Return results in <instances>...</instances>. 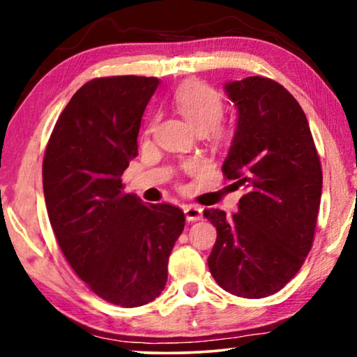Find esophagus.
Segmentation results:
<instances>
[{"instance_id":"esophagus-1","label":"esophagus","mask_w":357,"mask_h":357,"mask_svg":"<svg viewBox=\"0 0 357 357\" xmlns=\"http://www.w3.org/2000/svg\"><path fill=\"white\" fill-rule=\"evenodd\" d=\"M183 213L188 222H195V221H199V219H203V209L197 206V204H187V206L183 208Z\"/></svg>"}]
</instances>
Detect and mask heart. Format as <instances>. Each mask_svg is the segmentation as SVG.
<instances>
[{"instance_id":"1","label":"heart","mask_w":357,"mask_h":357,"mask_svg":"<svg viewBox=\"0 0 357 357\" xmlns=\"http://www.w3.org/2000/svg\"><path fill=\"white\" fill-rule=\"evenodd\" d=\"M174 100L180 114L198 133L211 130L222 115V99L219 92L198 81H188L180 86ZM213 130L221 133L219 126Z\"/></svg>"}]
</instances>
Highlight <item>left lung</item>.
<instances>
[{"instance_id": "8db88e82", "label": "left lung", "mask_w": 357, "mask_h": 357, "mask_svg": "<svg viewBox=\"0 0 357 357\" xmlns=\"http://www.w3.org/2000/svg\"><path fill=\"white\" fill-rule=\"evenodd\" d=\"M237 125L222 172L245 187L227 218L206 209L218 231L209 271L224 291L261 299L282 289L309 253L321 197V167L309 121L276 81L248 76L224 84Z\"/></svg>"}]
</instances>
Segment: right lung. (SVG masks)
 Listing matches in <instances>:
<instances>
[{
	"instance_id": "obj_1",
	"label": "right lung",
	"mask_w": 357,
	"mask_h": 357,
	"mask_svg": "<svg viewBox=\"0 0 357 357\" xmlns=\"http://www.w3.org/2000/svg\"><path fill=\"white\" fill-rule=\"evenodd\" d=\"M158 77H97L68 102L43 158L50 224L76 275L120 307L153 302L167 282L170 252L185 226L172 204L125 193L144 109Z\"/></svg>"
}]
</instances>
